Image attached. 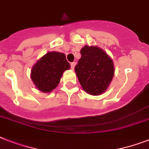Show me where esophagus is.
Returning a JSON list of instances; mask_svg holds the SVG:
<instances>
[{
    "instance_id": "34e87169",
    "label": "esophagus",
    "mask_w": 149,
    "mask_h": 149,
    "mask_svg": "<svg viewBox=\"0 0 149 149\" xmlns=\"http://www.w3.org/2000/svg\"><path fill=\"white\" fill-rule=\"evenodd\" d=\"M76 63L75 62H73V63H70V66H71V69H72V70H73V69H74V67H75V66H76Z\"/></svg>"
}]
</instances>
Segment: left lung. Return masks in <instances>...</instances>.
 <instances>
[{
    "label": "left lung",
    "mask_w": 149,
    "mask_h": 149,
    "mask_svg": "<svg viewBox=\"0 0 149 149\" xmlns=\"http://www.w3.org/2000/svg\"><path fill=\"white\" fill-rule=\"evenodd\" d=\"M80 54L75 66L79 82L88 94L101 95L108 89L114 76L113 61L103 49L94 46H85Z\"/></svg>",
    "instance_id": "1"
}]
</instances>
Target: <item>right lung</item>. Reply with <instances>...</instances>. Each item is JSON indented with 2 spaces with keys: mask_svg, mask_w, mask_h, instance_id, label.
<instances>
[{
  "mask_svg": "<svg viewBox=\"0 0 149 149\" xmlns=\"http://www.w3.org/2000/svg\"><path fill=\"white\" fill-rule=\"evenodd\" d=\"M70 68L65 54L48 52L42 56L31 70V77L37 89L43 93H50L60 83L65 70Z\"/></svg>",
  "mask_w": 149,
  "mask_h": 149,
  "instance_id": "1",
  "label": "right lung"
}]
</instances>
